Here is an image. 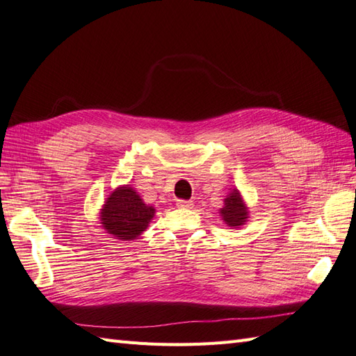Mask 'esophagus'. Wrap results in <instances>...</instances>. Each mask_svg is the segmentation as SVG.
<instances>
[{
  "label": "esophagus",
  "mask_w": 356,
  "mask_h": 356,
  "mask_svg": "<svg viewBox=\"0 0 356 356\" xmlns=\"http://www.w3.org/2000/svg\"><path fill=\"white\" fill-rule=\"evenodd\" d=\"M179 207H184V209H193L194 203L193 202H188V200H177L176 203Z\"/></svg>",
  "instance_id": "1"
}]
</instances>
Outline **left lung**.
<instances>
[{
    "instance_id": "obj_1",
    "label": "left lung",
    "mask_w": 356,
    "mask_h": 356,
    "mask_svg": "<svg viewBox=\"0 0 356 356\" xmlns=\"http://www.w3.org/2000/svg\"><path fill=\"white\" fill-rule=\"evenodd\" d=\"M221 218L229 227H238L243 225L248 220V209L245 206L241 193L238 189H233L232 193L227 195L224 200V207L220 211Z\"/></svg>"
}]
</instances>
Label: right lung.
<instances>
[{
    "instance_id": "add662e5",
    "label": "right lung",
    "mask_w": 356,
    "mask_h": 356,
    "mask_svg": "<svg viewBox=\"0 0 356 356\" xmlns=\"http://www.w3.org/2000/svg\"><path fill=\"white\" fill-rule=\"evenodd\" d=\"M153 216L154 207L145 204L129 185L114 189L100 209V224L120 241L138 238L147 229Z\"/></svg>"
}]
</instances>
